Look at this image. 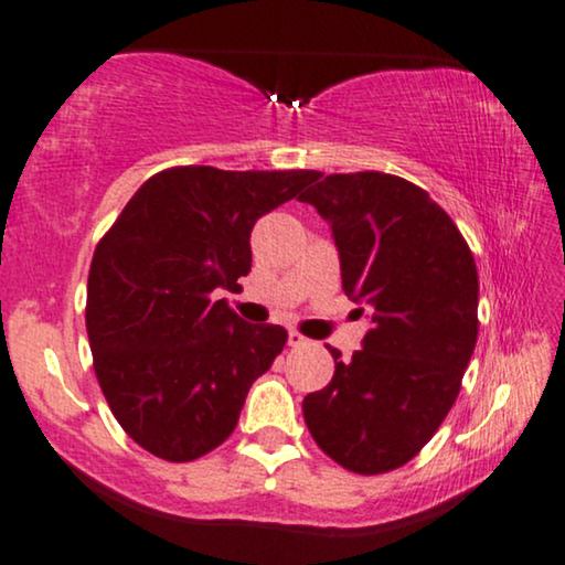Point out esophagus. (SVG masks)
<instances>
[{
	"mask_svg": "<svg viewBox=\"0 0 565 565\" xmlns=\"http://www.w3.org/2000/svg\"><path fill=\"white\" fill-rule=\"evenodd\" d=\"M307 344V339L302 333H297V331H289V347H305Z\"/></svg>",
	"mask_w": 565,
	"mask_h": 565,
	"instance_id": "34e87169",
	"label": "esophagus"
}]
</instances>
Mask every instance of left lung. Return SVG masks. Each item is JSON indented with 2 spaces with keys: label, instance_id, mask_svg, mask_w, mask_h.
Wrapping results in <instances>:
<instances>
[{
  "label": "left lung",
  "instance_id": "obj_1",
  "mask_svg": "<svg viewBox=\"0 0 565 565\" xmlns=\"http://www.w3.org/2000/svg\"><path fill=\"white\" fill-rule=\"evenodd\" d=\"M302 203L331 224L347 297L373 307L352 360L307 394L305 423L335 463L383 475L414 459L459 396L477 344V266L423 188L383 174H318Z\"/></svg>",
  "mask_w": 565,
  "mask_h": 565
}]
</instances>
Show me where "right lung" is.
<instances>
[{
    "label": "right lung",
    "mask_w": 565,
    "mask_h": 565,
    "mask_svg": "<svg viewBox=\"0 0 565 565\" xmlns=\"http://www.w3.org/2000/svg\"><path fill=\"white\" fill-rule=\"evenodd\" d=\"M316 171L174 167L153 174L98 242L85 328L122 430L167 461H192L237 427L249 385L287 344L216 299L249 274L255 221Z\"/></svg>",
    "instance_id": "obj_1"
}]
</instances>
